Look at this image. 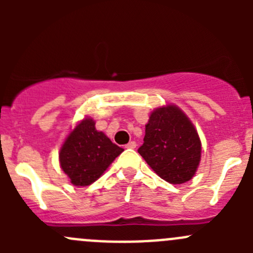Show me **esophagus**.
Segmentation results:
<instances>
[{
	"mask_svg": "<svg viewBox=\"0 0 253 253\" xmlns=\"http://www.w3.org/2000/svg\"><path fill=\"white\" fill-rule=\"evenodd\" d=\"M136 147H137L136 142H133V141H131V142L127 143V144H126V148H128V149H134Z\"/></svg>",
	"mask_w": 253,
	"mask_h": 253,
	"instance_id": "1",
	"label": "esophagus"
}]
</instances>
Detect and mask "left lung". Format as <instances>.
<instances>
[{"label": "left lung", "instance_id": "8db88e82", "mask_svg": "<svg viewBox=\"0 0 253 253\" xmlns=\"http://www.w3.org/2000/svg\"><path fill=\"white\" fill-rule=\"evenodd\" d=\"M143 141L138 153L163 180L177 185L193 177L201 160V141L180 109L168 105L153 111Z\"/></svg>", "mask_w": 253, "mask_h": 253}]
</instances>
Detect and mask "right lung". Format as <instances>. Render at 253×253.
Instances as JSON below:
<instances>
[{"mask_svg":"<svg viewBox=\"0 0 253 253\" xmlns=\"http://www.w3.org/2000/svg\"><path fill=\"white\" fill-rule=\"evenodd\" d=\"M124 152L103 132L96 131L95 122L85 119L68 134L60 150V164L75 186H88L98 180Z\"/></svg>","mask_w":253,"mask_h":253,"instance_id":"1","label":"right lung"}]
</instances>
